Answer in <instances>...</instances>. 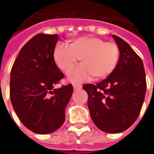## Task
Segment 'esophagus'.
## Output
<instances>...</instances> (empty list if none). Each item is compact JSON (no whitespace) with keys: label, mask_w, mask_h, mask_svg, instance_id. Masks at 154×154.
<instances>
[{"label":"esophagus","mask_w":154,"mask_h":154,"mask_svg":"<svg viewBox=\"0 0 154 154\" xmlns=\"http://www.w3.org/2000/svg\"><path fill=\"white\" fill-rule=\"evenodd\" d=\"M82 85H78V84H73V90H78L80 89H82Z\"/></svg>","instance_id":"34e87169"}]
</instances>
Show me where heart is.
I'll list each match as a JSON object with an SVG mask.
<instances>
[{"instance_id": "obj_1", "label": "heart", "mask_w": 154, "mask_h": 154, "mask_svg": "<svg viewBox=\"0 0 154 154\" xmlns=\"http://www.w3.org/2000/svg\"><path fill=\"white\" fill-rule=\"evenodd\" d=\"M120 50L114 42H106L94 36H83L74 39L69 47L56 44L53 51L54 61L59 69L67 72L81 59L82 64L68 73L70 82H83L109 77L119 64Z\"/></svg>"}]
</instances>
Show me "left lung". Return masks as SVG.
<instances>
[{
  "label": "left lung",
  "mask_w": 154,
  "mask_h": 154,
  "mask_svg": "<svg viewBox=\"0 0 154 154\" xmlns=\"http://www.w3.org/2000/svg\"><path fill=\"white\" fill-rule=\"evenodd\" d=\"M120 50L119 64L109 77L96 85L82 86L88 94L90 117L98 128L119 133L131 127L139 116L146 92L142 60L128 43L112 35Z\"/></svg>",
  "instance_id": "1"
}]
</instances>
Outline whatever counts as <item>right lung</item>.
<instances>
[{
  "mask_svg": "<svg viewBox=\"0 0 154 154\" xmlns=\"http://www.w3.org/2000/svg\"><path fill=\"white\" fill-rule=\"evenodd\" d=\"M58 35L38 34L21 49L10 72L9 96L23 125L38 134L56 131L65 120L71 84L54 89L64 77L54 61Z\"/></svg>",
  "mask_w": 154,
  "mask_h": 154,
  "instance_id": "add662e5",
  "label": "right lung"
}]
</instances>
